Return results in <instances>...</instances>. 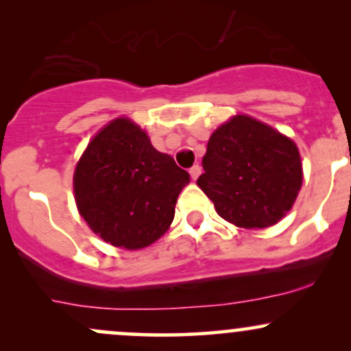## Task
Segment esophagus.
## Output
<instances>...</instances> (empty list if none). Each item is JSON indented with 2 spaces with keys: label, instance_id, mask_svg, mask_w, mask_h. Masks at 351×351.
Masks as SVG:
<instances>
[{
  "label": "esophagus",
  "instance_id": "1",
  "mask_svg": "<svg viewBox=\"0 0 351 351\" xmlns=\"http://www.w3.org/2000/svg\"><path fill=\"white\" fill-rule=\"evenodd\" d=\"M189 175H191L193 180H198V176L201 175V167H199V165H195V167L189 168Z\"/></svg>",
  "mask_w": 351,
  "mask_h": 351
}]
</instances>
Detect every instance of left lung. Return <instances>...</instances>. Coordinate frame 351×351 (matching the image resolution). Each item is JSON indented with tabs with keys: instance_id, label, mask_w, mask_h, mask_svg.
I'll return each instance as SVG.
<instances>
[{
	"instance_id": "obj_1",
	"label": "left lung",
	"mask_w": 351,
	"mask_h": 351,
	"mask_svg": "<svg viewBox=\"0 0 351 351\" xmlns=\"http://www.w3.org/2000/svg\"><path fill=\"white\" fill-rule=\"evenodd\" d=\"M198 186L223 219L245 229L276 224L302 186L300 155L272 127L236 115L211 135Z\"/></svg>"
}]
</instances>
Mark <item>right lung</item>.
Segmentation results:
<instances>
[{"mask_svg": "<svg viewBox=\"0 0 351 351\" xmlns=\"http://www.w3.org/2000/svg\"><path fill=\"white\" fill-rule=\"evenodd\" d=\"M188 183V171L123 117L92 138L74 173L80 216L104 241L130 251L167 232Z\"/></svg>", "mask_w": 351, "mask_h": 351, "instance_id": "obj_1", "label": "right lung"}]
</instances>
